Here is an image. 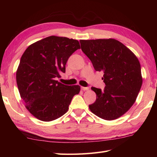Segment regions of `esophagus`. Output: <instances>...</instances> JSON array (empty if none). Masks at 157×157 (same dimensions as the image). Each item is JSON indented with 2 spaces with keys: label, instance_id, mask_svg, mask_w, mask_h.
<instances>
[{
  "label": "esophagus",
  "instance_id": "34e87169",
  "mask_svg": "<svg viewBox=\"0 0 157 157\" xmlns=\"http://www.w3.org/2000/svg\"><path fill=\"white\" fill-rule=\"evenodd\" d=\"M82 90L84 91H88L89 90V88L88 87H82Z\"/></svg>",
  "mask_w": 157,
  "mask_h": 157
}]
</instances>
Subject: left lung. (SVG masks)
Returning <instances> with one entry per match:
<instances>
[{"label": "left lung", "mask_w": 157, "mask_h": 157, "mask_svg": "<svg viewBox=\"0 0 157 157\" xmlns=\"http://www.w3.org/2000/svg\"><path fill=\"white\" fill-rule=\"evenodd\" d=\"M82 51L96 71H103L104 90L92 87L96 94L90 110L105 120L117 119L132 107L142 84L140 64L131 50L113 38L80 40Z\"/></svg>", "instance_id": "obj_1"}]
</instances>
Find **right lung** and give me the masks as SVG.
Segmentation results:
<instances>
[{"mask_svg":"<svg viewBox=\"0 0 157 157\" xmlns=\"http://www.w3.org/2000/svg\"><path fill=\"white\" fill-rule=\"evenodd\" d=\"M79 48L77 40L51 36L33 43L23 52L16 72L17 84L25 108L36 118L51 121L67 112L80 86L64 85L55 78L65 72L69 57Z\"/></svg>","mask_w":157,"mask_h":157,"instance_id":"obj_1","label":"right lung"}]
</instances>
